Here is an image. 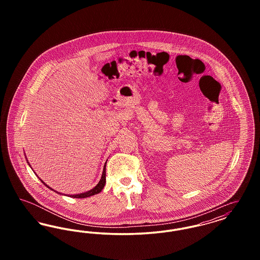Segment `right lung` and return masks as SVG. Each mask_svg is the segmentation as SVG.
Wrapping results in <instances>:
<instances>
[{
	"mask_svg": "<svg viewBox=\"0 0 260 260\" xmlns=\"http://www.w3.org/2000/svg\"><path fill=\"white\" fill-rule=\"evenodd\" d=\"M105 171H106V162H105V166H104V168H103V172H102V175H101V179L99 180V184L95 186L94 188H92L91 190H89V191H87L86 193H82V194H78V195H71L70 197H72V198H87V197H90V196H93V195H95V194H99L101 192V190L104 188V186H105V183H106V173H105ZM42 181V180H41ZM43 183H44V181H42ZM45 185L47 186L48 188H50L51 189L50 187L47 185L46 183H44ZM51 190H53V189H51Z\"/></svg>",
	"mask_w": 260,
	"mask_h": 260,
	"instance_id": "add662e5",
	"label": "right lung"
}]
</instances>
